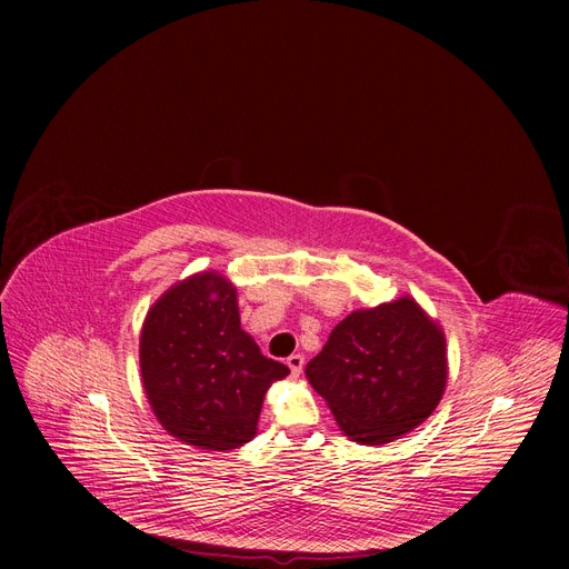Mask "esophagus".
I'll list each match as a JSON object with an SVG mask.
<instances>
[{"mask_svg":"<svg viewBox=\"0 0 569 569\" xmlns=\"http://www.w3.org/2000/svg\"><path fill=\"white\" fill-rule=\"evenodd\" d=\"M286 365H288L290 373L297 378V376L302 373V369H305V355H300V352H297V355H290Z\"/></svg>","mask_w":569,"mask_h":569,"instance_id":"esophagus-1","label":"esophagus"}]
</instances>
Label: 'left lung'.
<instances>
[{
	"mask_svg": "<svg viewBox=\"0 0 569 569\" xmlns=\"http://www.w3.org/2000/svg\"><path fill=\"white\" fill-rule=\"evenodd\" d=\"M307 378L350 440L392 442L442 399L445 335L412 297L357 309L307 365Z\"/></svg>",
	"mask_w": 569,
	"mask_h": 569,
	"instance_id": "obj_1",
	"label": "left lung"
}]
</instances>
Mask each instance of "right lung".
Wrapping results in <instances>:
<instances>
[{
	"label": "right lung",
	"instance_id": "1",
	"mask_svg": "<svg viewBox=\"0 0 569 569\" xmlns=\"http://www.w3.org/2000/svg\"><path fill=\"white\" fill-rule=\"evenodd\" d=\"M140 373L163 429L200 450H234L256 436L264 392L290 369L242 330L234 286L202 272L166 290L140 335Z\"/></svg>",
	"mask_w": 569,
	"mask_h": 569
}]
</instances>
